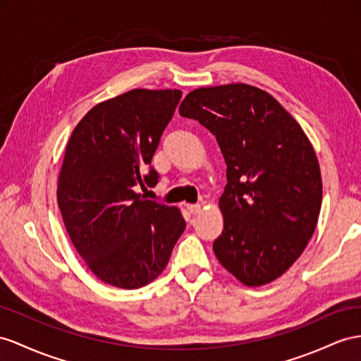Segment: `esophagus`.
<instances>
[{
  "instance_id": "esophagus-1",
  "label": "esophagus",
  "mask_w": 361,
  "mask_h": 361,
  "mask_svg": "<svg viewBox=\"0 0 361 361\" xmlns=\"http://www.w3.org/2000/svg\"><path fill=\"white\" fill-rule=\"evenodd\" d=\"M186 207H188V210L190 212V214H193V215L200 214V212H201V204H188Z\"/></svg>"
}]
</instances>
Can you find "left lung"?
Listing matches in <instances>:
<instances>
[{
  "instance_id": "8db88e82",
  "label": "left lung",
  "mask_w": 361,
  "mask_h": 361,
  "mask_svg": "<svg viewBox=\"0 0 361 361\" xmlns=\"http://www.w3.org/2000/svg\"><path fill=\"white\" fill-rule=\"evenodd\" d=\"M180 116L216 137L227 164L218 261L247 286L276 281L303 253L320 214V166L307 134L271 94L247 84L193 90Z\"/></svg>"
}]
</instances>
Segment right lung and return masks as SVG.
<instances>
[{"instance_id": "add662e5", "label": "right lung", "mask_w": 361, "mask_h": 361, "mask_svg": "<svg viewBox=\"0 0 361 361\" xmlns=\"http://www.w3.org/2000/svg\"><path fill=\"white\" fill-rule=\"evenodd\" d=\"M180 90L135 88L100 102L71 133L58 178V206L73 245L102 282L135 290L168 265L186 228L181 212L145 200L149 168Z\"/></svg>"}]
</instances>
